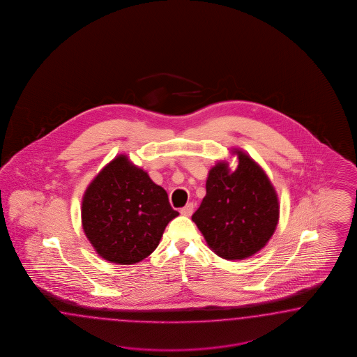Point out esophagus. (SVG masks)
<instances>
[{
	"instance_id": "esophagus-1",
	"label": "esophagus",
	"mask_w": 357,
	"mask_h": 357,
	"mask_svg": "<svg viewBox=\"0 0 357 357\" xmlns=\"http://www.w3.org/2000/svg\"><path fill=\"white\" fill-rule=\"evenodd\" d=\"M192 213H194V204L192 203H188L187 206L181 209V215H183V216H191Z\"/></svg>"
}]
</instances>
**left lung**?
Listing matches in <instances>:
<instances>
[{
	"mask_svg": "<svg viewBox=\"0 0 357 357\" xmlns=\"http://www.w3.org/2000/svg\"><path fill=\"white\" fill-rule=\"evenodd\" d=\"M237 167L218 162L209 170L206 195L192 221L220 258L242 260L263 249L275 233L280 206L264 170L249 154L233 149Z\"/></svg>",
	"mask_w": 357,
	"mask_h": 357,
	"instance_id": "obj_1",
	"label": "left lung"
}]
</instances>
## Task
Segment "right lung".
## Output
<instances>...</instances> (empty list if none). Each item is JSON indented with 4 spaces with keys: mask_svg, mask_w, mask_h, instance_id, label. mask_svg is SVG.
Instances as JSON below:
<instances>
[{
    "mask_svg": "<svg viewBox=\"0 0 357 357\" xmlns=\"http://www.w3.org/2000/svg\"><path fill=\"white\" fill-rule=\"evenodd\" d=\"M178 215L162 187L126 154L98 173L81 206L87 239L99 257L116 264H135L149 257Z\"/></svg>",
    "mask_w": 357,
    "mask_h": 357,
    "instance_id": "1",
    "label": "right lung"
}]
</instances>
